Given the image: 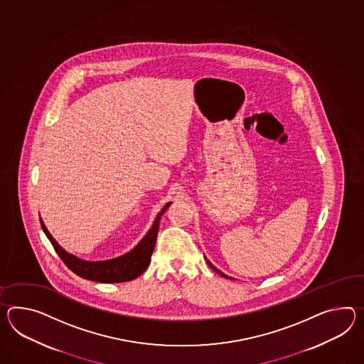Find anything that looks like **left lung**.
<instances>
[{
	"mask_svg": "<svg viewBox=\"0 0 364 364\" xmlns=\"http://www.w3.org/2000/svg\"><path fill=\"white\" fill-rule=\"evenodd\" d=\"M208 264H209V266L212 267V268H213L214 271H215V272H217V274H220V275L223 276V277H228V276L223 275V274H222L221 271H218V269H217V268H215V267H214L213 264H212V263H210V262H208Z\"/></svg>",
	"mask_w": 364,
	"mask_h": 364,
	"instance_id": "8db88e82",
	"label": "left lung"
}]
</instances>
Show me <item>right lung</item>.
<instances>
[{"label":"right lung","instance_id":"add662e5","mask_svg":"<svg viewBox=\"0 0 364 364\" xmlns=\"http://www.w3.org/2000/svg\"><path fill=\"white\" fill-rule=\"evenodd\" d=\"M169 205L171 203L164 205V208L156 215L152 228L133 251L124 254L122 257L104 260V262H87L65 252L46 229L45 223L42 220H41V225L47 238L53 243L56 254L60 257L64 264L68 267L73 274L80 276L82 279H88L97 283H124L142 275L146 268L150 264L151 255L155 247V242L159 231L160 217L167 210Z\"/></svg>","mask_w":364,"mask_h":364}]
</instances>
